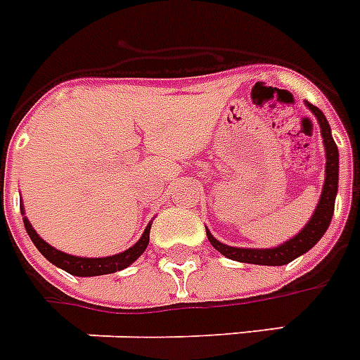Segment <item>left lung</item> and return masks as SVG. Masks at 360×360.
<instances>
[{
	"label": "left lung",
	"mask_w": 360,
	"mask_h": 360,
	"mask_svg": "<svg viewBox=\"0 0 360 360\" xmlns=\"http://www.w3.org/2000/svg\"><path fill=\"white\" fill-rule=\"evenodd\" d=\"M311 112L315 114L319 127H321V135L324 139V153H326V166H324V185H322L321 198L316 202V207L311 219L307 221V225L300 231V233L288 238L286 242H282L275 248H236L223 244L215 238L214 234L206 229L207 240L210 244L223 254L229 259L240 263H254V265H271V267H278V265H286V263L294 262L295 257H300L305 252H309L311 248L315 246L316 242L321 240L322 234L326 233L330 227V221L334 215V204H336L338 194V179H340V153L338 146L334 143L332 131H330V124L326 116L316 108L315 105H311L305 101Z\"/></svg>",
	"instance_id": "left-lung-1"
}]
</instances>
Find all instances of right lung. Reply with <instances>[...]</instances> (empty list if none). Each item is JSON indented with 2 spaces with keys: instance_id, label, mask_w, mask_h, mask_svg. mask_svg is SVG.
<instances>
[{
  "instance_id": "1",
  "label": "right lung",
  "mask_w": 360,
  "mask_h": 360,
  "mask_svg": "<svg viewBox=\"0 0 360 360\" xmlns=\"http://www.w3.org/2000/svg\"><path fill=\"white\" fill-rule=\"evenodd\" d=\"M20 212L24 215V206L20 204ZM24 229L30 236V240L34 242V246L38 248L39 254L44 255L47 262H51L53 265H57L58 269H63L66 273H70L74 276H98V275H110V273H116V271H122V269L129 267L133 262H137L143 252L148 246V240H150V225L148 223L145 229V233L141 234V238L131 248H127L126 252H120L116 255H106V257H79V255H70L60 252L57 248H53L51 244L47 242L36 233V229L32 227V223L28 221V217L24 215Z\"/></svg>"
}]
</instances>
